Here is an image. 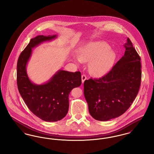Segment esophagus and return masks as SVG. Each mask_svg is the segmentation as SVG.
Returning a JSON list of instances; mask_svg holds the SVG:
<instances>
[{
    "label": "esophagus",
    "mask_w": 154,
    "mask_h": 154,
    "mask_svg": "<svg viewBox=\"0 0 154 154\" xmlns=\"http://www.w3.org/2000/svg\"><path fill=\"white\" fill-rule=\"evenodd\" d=\"M81 80H82V83L83 84L85 80H87V76L85 74H82L81 75Z\"/></svg>",
    "instance_id": "obj_1"
}]
</instances>
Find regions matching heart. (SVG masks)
Wrapping results in <instances>:
<instances>
[{
    "label": "heart",
    "instance_id": "obj_1",
    "mask_svg": "<svg viewBox=\"0 0 154 154\" xmlns=\"http://www.w3.org/2000/svg\"><path fill=\"white\" fill-rule=\"evenodd\" d=\"M110 48L104 42L89 43L81 50L77 61L89 62L90 73L96 77H102L109 72L116 58L115 52Z\"/></svg>",
    "mask_w": 154,
    "mask_h": 154
}]
</instances>
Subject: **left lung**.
<instances>
[{
	"label": "left lung",
	"instance_id": "obj_1",
	"mask_svg": "<svg viewBox=\"0 0 154 154\" xmlns=\"http://www.w3.org/2000/svg\"><path fill=\"white\" fill-rule=\"evenodd\" d=\"M124 55L110 72L99 79L84 81V94L91 116L106 121L118 117L128 110L139 90L140 57L129 38Z\"/></svg>",
	"mask_w": 154,
	"mask_h": 154
}]
</instances>
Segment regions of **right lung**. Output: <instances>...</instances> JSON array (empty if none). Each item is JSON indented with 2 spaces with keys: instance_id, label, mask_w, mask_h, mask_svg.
<instances>
[{
  "instance_id": "obj_1",
  "label": "right lung",
  "mask_w": 154,
  "mask_h": 154,
  "mask_svg": "<svg viewBox=\"0 0 154 154\" xmlns=\"http://www.w3.org/2000/svg\"><path fill=\"white\" fill-rule=\"evenodd\" d=\"M57 37L40 35L32 38L17 62V81L19 92L28 109L37 117L46 122H56L66 116L69 106L70 92L81 84L80 72L73 73L62 70H59L43 84L37 85L30 80L26 65L32 48Z\"/></svg>"
}]
</instances>
